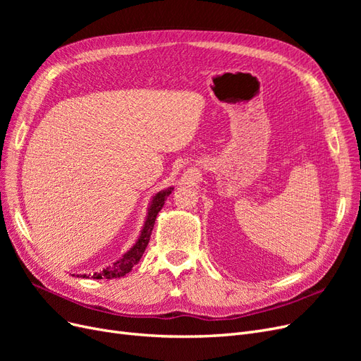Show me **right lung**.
<instances>
[{"instance_id":"add662e5","label":"right lung","mask_w":361,"mask_h":361,"mask_svg":"<svg viewBox=\"0 0 361 361\" xmlns=\"http://www.w3.org/2000/svg\"><path fill=\"white\" fill-rule=\"evenodd\" d=\"M171 191H173V188H167L164 191H159L157 195H154V200H152V203L149 206L146 223H145L143 231H141L138 241L134 244L133 248L128 251V253H125L122 256V259H118L111 267L102 269L101 272H94L92 279H96V280L110 279L111 280V279L123 277L128 274V272H130V269L134 268V265L138 264L141 256H143V253H145L149 241H150V235H152V231H154L157 215L162 209V206H164V203H166V199L171 194ZM82 277H85V276H82Z\"/></svg>"}]
</instances>
